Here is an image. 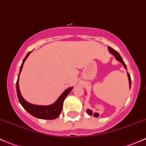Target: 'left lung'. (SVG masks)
Segmentation results:
<instances>
[{"label":"left lung","mask_w":146,"mask_h":146,"mask_svg":"<svg viewBox=\"0 0 146 146\" xmlns=\"http://www.w3.org/2000/svg\"><path fill=\"white\" fill-rule=\"evenodd\" d=\"M108 49H109V51H110V52L111 53V54H112V55H114V56H115L116 59H117L118 61H119V62H120V63H121V64H123V67H124L125 68H126V70H127V68H126V64H125V63L123 62V59H122V58H121V56L119 55V53L117 52V51H115V50L113 49L112 48H111V47H110V46H108ZM127 76H128V78H129V88H131V76H130V75H129V73H127ZM86 111H87V113H88V114H89V115H90V116L93 115L95 117H99V114H98V113H93V112H92V110H88V109Z\"/></svg>","instance_id":"left-lung-1"}]
</instances>
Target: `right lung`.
<instances>
[{
  "mask_svg": "<svg viewBox=\"0 0 146 146\" xmlns=\"http://www.w3.org/2000/svg\"><path fill=\"white\" fill-rule=\"evenodd\" d=\"M32 51H29L27 53L26 56L23 59V63H22L21 66L20 68V73H19L18 77H17V80L16 82V90H17V98H18V100L21 105L23 106V108L27 111L28 113L32 115L33 117H36V118L42 119H54L58 117L61 114V111H62L63 108V104H64V100L68 95L69 92L72 90L73 88H69L66 89V90L60 95L59 98H58L56 101L52 104L46 106L43 105H35V104H32L27 102L24 98L22 97L21 94H20V89H19V76H20V72H21L22 69H23V64L25 60L27 59L28 56L30 54Z\"/></svg>",
  "mask_w": 146,
  "mask_h": 146,
  "instance_id": "right-lung-1",
  "label": "right lung"
}]
</instances>
